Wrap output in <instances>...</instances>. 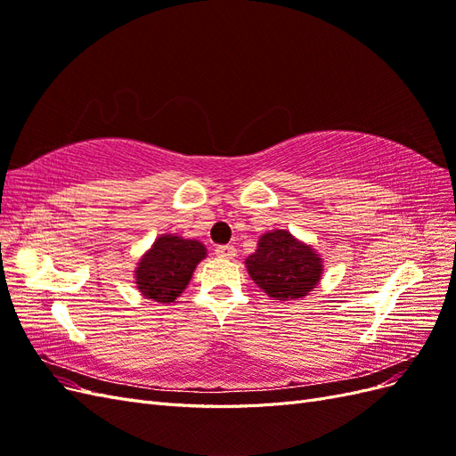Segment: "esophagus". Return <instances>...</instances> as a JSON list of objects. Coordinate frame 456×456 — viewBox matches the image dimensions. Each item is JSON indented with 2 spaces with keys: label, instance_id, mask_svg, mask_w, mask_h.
Here are the masks:
<instances>
[{
  "label": "esophagus",
  "instance_id": "1",
  "mask_svg": "<svg viewBox=\"0 0 456 456\" xmlns=\"http://www.w3.org/2000/svg\"><path fill=\"white\" fill-rule=\"evenodd\" d=\"M215 253L220 258H233V256H236V247H233V245H218Z\"/></svg>",
  "mask_w": 456,
  "mask_h": 456
}]
</instances>
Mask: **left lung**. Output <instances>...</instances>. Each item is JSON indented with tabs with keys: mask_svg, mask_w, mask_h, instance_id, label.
Here are the masks:
<instances>
[{
	"mask_svg": "<svg viewBox=\"0 0 456 456\" xmlns=\"http://www.w3.org/2000/svg\"><path fill=\"white\" fill-rule=\"evenodd\" d=\"M245 265L255 283L275 300L302 298L322 278V258L285 230L265 233Z\"/></svg>",
	"mask_w": 456,
	"mask_h": 456,
	"instance_id": "obj_1",
	"label": "left lung"
}]
</instances>
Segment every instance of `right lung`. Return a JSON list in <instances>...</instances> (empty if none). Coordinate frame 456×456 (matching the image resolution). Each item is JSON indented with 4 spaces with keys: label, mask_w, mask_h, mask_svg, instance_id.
<instances>
[{
    "label": "right lung",
    "mask_w": 456,
    "mask_h": 456,
    "mask_svg": "<svg viewBox=\"0 0 456 456\" xmlns=\"http://www.w3.org/2000/svg\"><path fill=\"white\" fill-rule=\"evenodd\" d=\"M205 255V247L196 240L161 236L139 262L136 285L146 298L169 305L184 291Z\"/></svg>",
    "instance_id": "obj_1"
}]
</instances>
